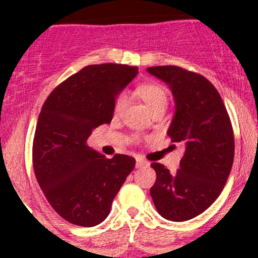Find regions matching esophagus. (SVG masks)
Segmentation results:
<instances>
[{
  "instance_id": "1",
  "label": "esophagus",
  "mask_w": 258,
  "mask_h": 258,
  "mask_svg": "<svg viewBox=\"0 0 258 258\" xmlns=\"http://www.w3.org/2000/svg\"><path fill=\"white\" fill-rule=\"evenodd\" d=\"M150 163L145 159H142V158H137V167L138 169H142V167H149Z\"/></svg>"
}]
</instances>
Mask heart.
<instances>
[{"label": "heart", "mask_w": 258, "mask_h": 258, "mask_svg": "<svg viewBox=\"0 0 258 258\" xmlns=\"http://www.w3.org/2000/svg\"><path fill=\"white\" fill-rule=\"evenodd\" d=\"M137 93L153 112H155L158 109H166L167 103H169L167 91H166L165 87L162 84H158V83L142 84V86L138 87ZM125 107H127V97H125L124 93H121L116 97V101L113 105V115L120 116L121 113L124 112Z\"/></svg>", "instance_id": "1"}]
</instances>
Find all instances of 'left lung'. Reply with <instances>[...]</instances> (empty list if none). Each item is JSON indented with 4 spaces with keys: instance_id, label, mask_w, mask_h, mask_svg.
<instances>
[{
    "instance_id": "obj_1",
    "label": "left lung",
    "mask_w": 258,
    "mask_h": 258,
    "mask_svg": "<svg viewBox=\"0 0 258 258\" xmlns=\"http://www.w3.org/2000/svg\"><path fill=\"white\" fill-rule=\"evenodd\" d=\"M147 72L169 84L175 115L167 135L184 146L175 172L151 163L157 180L150 194L163 218L191 220L218 198L230 174L234 158L230 117L216 87L202 75L175 66L150 67Z\"/></svg>"
}]
</instances>
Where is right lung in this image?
<instances>
[{"mask_svg":"<svg viewBox=\"0 0 258 258\" xmlns=\"http://www.w3.org/2000/svg\"><path fill=\"white\" fill-rule=\"evenodd\" d=\"M138 74L123 64L87 66L46 97L33 139L34 175L58 216L91 228L107 218L135 167L130 155L108 159L87 145L92 130L111 123L115 99Z\"/></svg>","mask_w":258,"mask_h":258,"instance_id":"right-lung-1","label":"right lung"}]
</instances>
